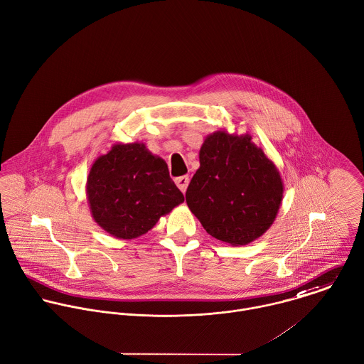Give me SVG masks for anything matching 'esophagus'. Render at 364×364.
<instances>
[{
  "mask_svg": "<svg viewBox=\"0 0 364 364\" xmlns=\"http://www.w3.org/2000/svg\"><path fill=\"white\" fill-rule=\"evenodd\" d=\"M176 184H177V187L183 191V193H186V190H187V187H188V183H190V178H188V176H181V177H177L176 180Z\"/></svg>",
  "mask_w": 364,
  "mask_h": 364,
  "instance_id": "obj_1",
  "label": "esophagus"
}]
</instances>
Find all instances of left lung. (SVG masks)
I'll list each match as a JSON object with an SVG mask.
<instances>
[{
  "mask_svg": "<svg viewBox=\"0 0 364 364\" xmlns=\"http://www.w3.org/2000/svg\"><path fill=\"white\" fill-rule=\"evenodd\" d=\"M282 197L281 173L251 134L220 129L204 139L186 201L211 237L234 247L258 240L274 224Z\"/></svg>",
  "mask_w": 364,
  "mask_h": 364,
  "instance_id": "left-lung-1",
  "label": "left lung"
}]
</instances>
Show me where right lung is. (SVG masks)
Here are the masks:
<instances>
[{
  "mask_svg": "<svg viewBox=\"0 0 364 364\" xmlns=\"http://www.w3.org/2000/svg\"><path fill=\"white\" fill-rule=\"evenodd\" d=\"M93 221L119 240H133L184 201L167 163L144 143H116L99 156L86 178Z\"/></svg>",
  "mask_w": 364,
  "mask_h": 364,
  "instance_id": "right-lung-1",
  "label": "right lung"
}]
</instances>
